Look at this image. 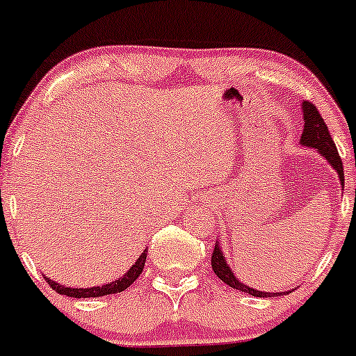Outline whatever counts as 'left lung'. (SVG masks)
<instances>
[{
    "label": "left lung",
    "instance_id": "obj_1",
    "mask_svg": "<svg viewBox=\"0 0 356 356\" xmlns=\"http://www.w3.org/2000/svg\"><path fill=\"white\" fill-rule=\"evenodd\" d=\"M302 113H304V130L302 136H300V145L316 148V150L321 154L327 162L331 163L334 170H337L339 181H341V186H345V174H343V162L339 159V154L337 150V145H334L333 138H331L330 130H327L326 123H324L323 116L319 115V111L316 106L309 101H304L302 103ZM211 267H213L214 273L226 284V286L238 289L241 292H247L250 296H255V298H277V296H282L286 292H261L257 291V289H252L245 286L243 282L236 279L235 273H233L229 265L226 264L225 255H222L220 243L214 247L213 257H211Z\"/></svg>",
    "mask_w": 356,
    "mask_h": 356
}]
</instances>
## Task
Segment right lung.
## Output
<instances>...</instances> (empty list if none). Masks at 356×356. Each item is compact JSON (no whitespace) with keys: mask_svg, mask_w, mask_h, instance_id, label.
I'll return each mask as SVG.
<instances>
[{"mask_svg":"<svg viewBox=\"0 0 356 356\" xmlns=\"http://www.w3.org/2000/svg\"><path fill=\"white\" fill-rule=\"evenodd\" d=\"M147 252L142 253L138 257V260L131 265V268L124 273L123 277L115 282H108L104 286H96V287H88V289H76V287H67V286H62V284L54 282L50 280L49 277H44V279L49 282V286L57 292V294H64L69 296V298H77V299H83V298H101V296H108V294H118V292H123L124 289H128L131 284L135 282L136 279L140 277V273L143 272V267H145V260H147Z\"/></svg>","mask_w":356,"mask_h":356,"instance_id":"add662e5","label":"right lung"}]
</instances>
